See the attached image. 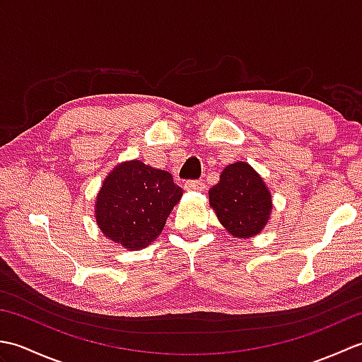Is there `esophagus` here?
Masks as SVG:
<instances>
[{"mask_svg": "<svg viewBox=\"0 0 362 362\" xmlns=\"http://www.w3.org/2000/svg\"><path fill=\"white\" fill-rule=\"evenodd\" d=\"M185 189L187 191H204L205 185L202 180H188V182H185Z\"/></svg>", "mask_w": 362, "mask_h": 362, "instance_id": "34e87169", "label": "esophagus"}]
</instances>
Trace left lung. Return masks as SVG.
Masks as SVG:
<instances>
[{"label": "left lung", "instance_id": "left-lung-1", "mask_svg": "<svg viewBox=\"0 0 362 362\" xmlns=\"http://www.w3.org/2000/svg\"><path fill=\"white\" fill-rule=\"evenodd\" d=\"M209 197L219 222L235 238L258 235L271 218V191L245 161L226 166Z\"/></svg>", "mask_w": 362, "mask_h": 362}]
</instances>
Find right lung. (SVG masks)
Returning <instances> with one entry per match:
<instances>
[{
	"instance_id": "right-lung-1",
	"label": "right lung",
	"mask_w": 362,
	"mask_h": 362,
	"mask_svg": "<svg viewBox=\"0 0 362 362\" xmlns=\"http://www.w3.org/2000/svg\"><path fill=\"white\" fill-rule=\"evenodd\" d=\"M183 191L173 175L140 160L115 166L99 189L95 218L101 232L124 249L138 250L157 240Z\"/></svg>"
}]
</instances>
